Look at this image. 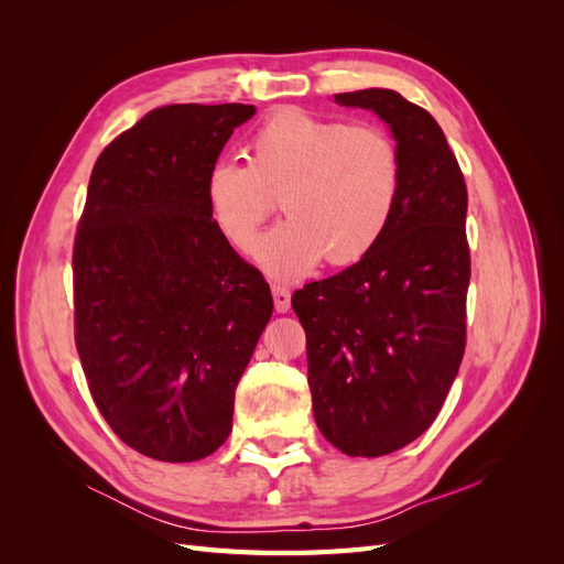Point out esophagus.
I'll list each match as a JSON object with an SVG mask.
<instances>
[{
    "mask_svg": "<svg viewBox=\"0 0 564 564\" xmlns=\"http://www.w3.org/2000/svg\"><path fill=\"white\" fill-rule=\"evenodd\" d=\"M272 299H275V311L286 313L289 303H292V292L284 284H272Z\"/></svg>",
    "mask_w": 564,
    "mask_h": 564,
    "instance_id": "34e87169",
    "label": "esophagus"
}]
</instances>
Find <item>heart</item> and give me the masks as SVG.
<instances>
[{
  "mask_svg": "<svg viewBox=\"0 0 564 564\" xmlns=\"http://www.w3.org/2000/svg\"><path fill=\"white\" fill-rule=\"evenodd\" d=\"M247 160H218L204 178L214 226L247 251L280 207L289 216L256 247L278 278H299L324 259L360 263L379 247L400 204L404 164L398 141L377 124L284 108L251 133Z\"/></svg>",
  "mask_w": 564,
  "mask_h": 564,
  "instance_id": "obj_1",
  "label": "heart"
}]
</instances>
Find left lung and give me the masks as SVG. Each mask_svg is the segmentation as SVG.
<instances>
[{
	"label": "left lung",
	"instance_id": "obj_1",
	"mask_svg": "<svg viewBox=\"0 0 564 564\" xmlns=\"http://www.w3.org/2000/svg\"><path fill=\"white\" fill-rule=\"evenodd\" d=\"M388 122L404 183L379 247L292 296L305 329L319 433L348 456H383L431 429L466 350L468 191L429 110L398 91L336 94Z\"/></svg>",
	"mask_w": 564,
	"mask_h": 564
}]
</instances>
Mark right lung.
I'll use <instances>...</instances> for the list:
<instances>
[{
    "label": "right lung",
    "mask_w": 564,
    "mask_h": 564,
    "mask_svg": "<svg viewBox=\"0 0 564 564\" xmlns=\"http://www.w3.org/2000/svg\"><path fill=\"white\" fill-rule=\"evenodd\" d=\"M253 106L148 112L100 152L73 247L75 346L112 433L185 464L232 431L235 388L272 315L261 270L214 226L204 178Z\"/></svg>",
    "instance_id": "1"
}]
</instances>
